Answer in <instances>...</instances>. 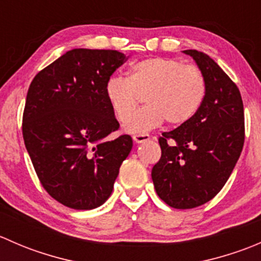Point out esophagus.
<instances>
[{"instance_id": "34e87169", "label": "esophagus", "mask_w": 261, "mask_h": 261, "mask_svg": "<svg viewBox=\"0 0 261 261\" xmlns=\"http://www.w3.org/2000/svg\"><path fill=\"white\" fill-rule=\"evenodd\" d=\"M133 139L136 144H141L145 143V141H149L150 135H147V134H136V135L133 136Z\"/></svg>"}]
</instances>
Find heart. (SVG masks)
<instances>
[{
  "mask_svg": "<svg viewBox=\"0 0 261 261\" xmlns=\"http://www.w3.org/2000/svg\"><path fill=\"white\" fill-rule=\"evenodd\" d=\"M105 92L116 118L123 122L128 118L125 130L136 134L151 130L164 120L172 126L188 122L203 102L206 81L196 65L147 58L131 64L127 78H110ZM139 94H146L147 106L133 115Z\"/></svg>",
  "mask_w": 261,
  "mask_h": 261,
  "instance_id": "heart-1",
  "label": "heart"
}]
</instances>
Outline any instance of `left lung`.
Here are the masks:
<instances>
[{"label":"left lung","mask_w":261,"mask_h":261,"mask_svg":"<svg viewBox=\"0 0 261 261\" xmlns=\"http://www.w3.org/2000/svg\"><path fill=\"white\" fill-rule=\"evenodd\" d=\"M206 81L197 114L159 139L162 158L152 167L158 196L173 208L204 204L222 189L244 146V105L238 86L207 54L184 50Z\"/></svg>","instance_id":"left-lung-1"}]
</instances>
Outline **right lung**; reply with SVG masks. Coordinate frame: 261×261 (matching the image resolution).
I'll list each match as a JSON object with an SVG mask.
<instances>
[{"label":"right lung","instance_id":"add662e5","mask_svg":"<svg viewBox=\"0 0 261 261\" xmlns=\"http://www.w3.org/2000/svg\"><path fill=\"white\" fill-rule=\"evenodd\" d=\"M126 55L72 49L35 75L26 96L22 135L46 192L64 206L93 210L112 193L133 139L118 128L106 98L107 81Z\"/></svg>","mask_w":261,"mask_h":261}]
</instances>
